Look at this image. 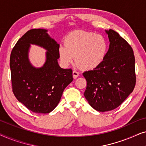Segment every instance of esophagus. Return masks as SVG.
Returning a JSON list of instances; mask_svg holds the SVG:
<instances>
[{
    "mask_svg": "<svg viewBox=\"0 0 146 146\" xmlns=\"http://www.w3.org/2000/svg\"><path fill=\"white\" fill-rule=\"evenodd\" d=\"M72 75H73V78H76L77 77H78L79 72H78L76 71V70H73V72H72Z\"/></svg>",
    "mask_w": 146,
    "mask_h": 146,
    "instance_id": "34e87169",
    "label": "esophagus"
}]
</instances>
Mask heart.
Returning a JSON list of instances; mask_svg holds the SVG:
<instances>
[{"label": "heart", "instance_id": "1", "mask_svg": "<svg viewBox=\"0 0 146 146\" xmlns=\"http://www.w3.org/2000/svg\"><path fill=\"white\" fill-rule=\"evenodd\" d=\"M64 45L58 48L60 60L64 66L74 60L84 70H92L102 63L106 56L108 44L103 36L94 33L77 31L70 33Z\"/></svg>", "mask_w": 146, "mask_h": 146}]
</instances>
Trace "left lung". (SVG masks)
Returning <instances> with one entry per match:
<instances>
[{"label": "left lung", "mask_w": 146, "mask_h": 146, "mask_svg": "<svg viewBox=\"0 0 146 146\" xmlns=\"http://www.w3.org/2000/svg\"><path fill=\"white\" fill-rule=\"evenodd\" d=\"M110 41L104 60L83 76L87 86L84 96L98 111H108L121 105L135 85V57L130 45L113 30L105 31Z\"/></svg>", "instance_id": "8db88e82"}]
</instances>
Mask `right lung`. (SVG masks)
Returning a JSON list of instances; mask_svg holds the SVG:
<instances>
[{
	"instance_id": "1",
	"label": "right lung",
	"mask_w": 146,
	"mask_h": 146,
	"mask_svg": "<svg viewBox=\"0 0 146 146\" xmlns=\"http://www.w3.org/2000/svg\"><path fill=\"white\" fill-rule=\"evenodd\" d=\"M31 44L47 50L42 67H34L29 61ZM59 47L47 30L32 29L18 40L11 52L13 92L18 100L33 112L52 111L58 104L64 90L73 80L72 69L62 68L58 63Z\"/></svg>"
}]
</instances>
